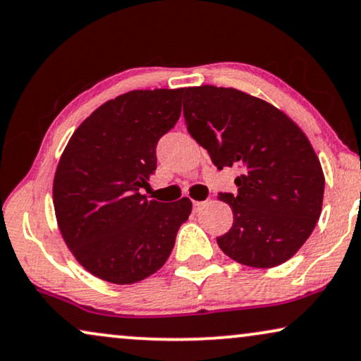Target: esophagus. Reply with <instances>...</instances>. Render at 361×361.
<instances>
[{
	"mask_svg": "<svg viewBox=\"0 0 361 361\" xmlns=\"http://www.w3.org/2000/svg\"><path fill=\"white\" fill-rule=\"evenodd\" d=\"M204 206V201H193V209L200 211Z\"/></svg>",
	"mask_w": 361,
	"mask_h": 361,
	"instance_id": "obj_1",
	"label": "esophagus"
}]
</instances>
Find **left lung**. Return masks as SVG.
<instances>
[{"mask_svg": "<svg viewBox=\"0 0 361 361\" xmlns=\"http://www.w3.org/2000/svg\"><path fill=\"white\" fill-rule=\"evenodd\" d=\"M190 135L223 170L239 166L238 193H221L233 209V228L219 236L226 256L249 267L289 261L322 213L325 178L299 125L266 100L233 87L185 90Z\"/></svg>", "mask_w": 361, "mask_h": 361, "instance_id": "left-lung-1", "label": "left lung"}]
</instances>
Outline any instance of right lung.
<instances>
[{
    "label": "right lung",
    "mask_w": 361,
    "mask_h": 361,
    "mask_svg": "<svg viewBox=\"0 0 361 361\" xmlns=\"http://www.w3.org/2000/svg\"><path fill=\"white\" fill-rule=\"evenodd\" d=\"M185 89L130 90L94 110L72 133L52 185L67 247L92 276L135 284L163 267L191 201L140 193L157 170V143L181 114Z\"/></svg>",
    "instance_id": "add662e5"
}]
</instances>
